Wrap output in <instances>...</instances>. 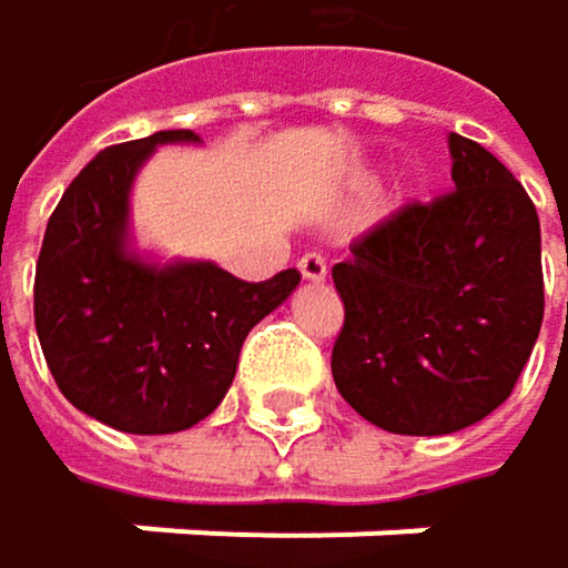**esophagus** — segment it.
<instances>
[{"mask_svg":"<svg viewBox=\"0 0 568 568\" xmlns=\"http://www.w3.org/2000/svg\"><path fill=\"white\" fill-rule=\"evenodd\" d=\"M297 271L304 281H325L328 277V264L322 253H304V257L297 261Z\"/></svg>","mask_w":568,"mask_h":568,"instance_id":"34e87169","label":"esophagus"}]
</instances>
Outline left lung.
<instances>
[{
    "mask_svg": "<svg viewBox=\"0 0 568 568\" xmlns=\"http://www.w3.org/2000/svg\"><path fill=\"white\" fill-rule=\"evenodd\" d=\"M454 189L406 203L332 267L345 322L332 348L342 399L409 437L464 430L498 409L546 315L542 233L521 182L450 134Z\"/></svg>",
    "mask_w": 568,
    "mask_h": 568,
    "instance_id": "obj_1",
    "label": "left lung"
}]
</instances>
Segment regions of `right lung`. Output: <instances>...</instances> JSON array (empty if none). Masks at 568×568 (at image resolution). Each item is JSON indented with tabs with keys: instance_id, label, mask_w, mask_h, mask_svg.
<instances>
[{
	"instance_id": "obj_1",
	"label": "right lung",
	"mask_w": 568,
	"mask_h": 568,
	"mask_svg": "<svg viewBox=\"0 0 568 568\" xmlns=\"http://www.w3.org/2000/svg\"><path fill=\"white\" fill-rule=\"evenodd\" d=\"M165 141L155 131L104 149L67 185L37 261V335L60 393L124 434H175L226 396L240 345L297 287L294 267L240 281L216 264L152 267L131 257V179Z\"/></svg>"
}]
</instances>
